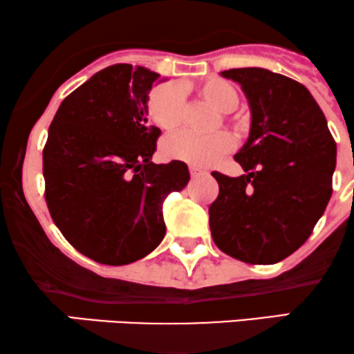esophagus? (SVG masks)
Returning <instances> with one entry per match:
<instances>
[{
    "mask_svg": "<svg viewBox=\"0 0 354 354\" xmlns=\"http://www.w3.org/2000/svg\"><path fill=\"white\" fill-rule=\"evenodd\" d=\"M189 170H190V176L192 177H201V176H205V174H207V170L201 169V167H196V165H190Z\"/></svg>",
    "mask_w": 354,
    "mask_h": 354,
    "instance_id": "esophagus-1",
    "label": "esophagus"
}]
</instances>
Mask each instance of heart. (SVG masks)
<instances>
[{
	"label": "heart",
	"mask_w": 354,
	"mask_h": 354,
	"mask_svg": "<svg viewBox=\"0 0 354 354\" xmlns=\"http://www.w3.org/2000/svg\"><path fill=\"white\" fill-rule=\"evenodd\" d=\"M184 91H194L222 113H229L239 105V93L229 82L210 78L196 86H184ZM184 95L174 83H158L149 91L147 113L158 129L170 132L180 125L184 118ZM232 137L227 132L197 135L182 130L167 137L162 144V153L170 160L204 167L216 162L232 149Z\"/></svg>",
	"instance_id": "obj_1"
}]
</instances>
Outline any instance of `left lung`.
<instances>
[{
	"label": "left lung",
	"instance_id": "left-lung-1",
	"mask_svg": "<svg viewBox=\"0 0 354 354\" xmlns=\"http://www.w3.org/2000/svg\"><path fill=\"white\" fill-rule=\"evenodd\" d=\"M251 106V133L236 153L244 176L212 172L209 207L217 248L249 264H274L308 241L333 194L336 142L304 85L264 68H232Z\"/></svg>",
	"mask_w": 354,
	"mask_h": 354
}]
</instances>
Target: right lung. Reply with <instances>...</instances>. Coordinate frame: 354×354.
<instances>
[{
    "instance_id": "obj_1",
    "label": "right lung",
    "mask_w": 354,
    "mask_h": 354,
    "mask_svg": "<svg viewBox=\"0 0 354 354\" xmlns=\"http://www.w3.org/2000/svg\"><path fill=\"white\" fill-rule=\"evenodd\" d=\"M160 75L118 63L62 102L43 149L46 205L65 239L106 266L142 259L165 236L162 204L189 182L184 162L153 164L160 129L147 97Z\"/></svg>"
}]
</instances>
